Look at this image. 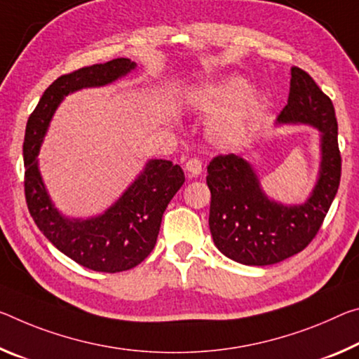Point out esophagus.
<instances>
[{
	"instance_id": "34e87169",
	"label": "esophagus",
	"mask_w": 359,
	"mask_h": 359,
	"mask_svg": "<svg viewBox=\"0 0 359 359\" xmlns=\"http://www.w3.org/2000/svg\"><path fill=\"white\" fill-rule=\"evenodd\" d=\"M185 170L189 172L191 177H198L203 172V163L200 158H190L189 161L185 163Z\"/></svg>"
}]
</instances>
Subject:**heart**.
Here are the masks:
<instances>
[{"label":"heart","instance_id":"b5f03b06","mask_svg":"<svg viewBox=\"0 0 359 359\" xmlns=\"http://www.w3.org/2000/svg\"><path fill=\"white\" fill-rule=\"evenodd\" d=\"M244 93H246V84H244L243 81H233L230 84H226L225 88L212 90L206 100V107L214 108L215 105H222L231 99L240 97V95H243ZM240 129H241V124H240V121H238V118H235V116L224 119V121L219 123V128H217L219 134L225 139H230L231 135L240 133Z\"/></svg>","mask_w":359,"mask_h":359}]
</instances>
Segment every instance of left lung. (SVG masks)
Segmentation results:
<instances>
[{
	"instance_id": "1",
	"label": "left lung",
	"mask_w": 359,
	"mask_h": 359,
	"mask_svg": "<svg viewBox=\"0 0 359 359\" xmlns=\"http://www.w3.org/2000/svg\"><path fill=\"white\" fill-rule=\"evenodd\" d=\"M276 123L309 124L321 134L320 174L304 204L286 206L270 200L243 156L219 155L208 166L210 235L222 254L244 265H273L304 251L339 190L342 158L332 100L302 68H291L287 105Z\"/></svg>"
}]
</instances>
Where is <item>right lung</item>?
<instances>
[{
  "label": "right lung",
  "mask_w": 359,
  "mask_h": 359,
  "mask_svg": "<svg viewBox=\"0 0 359 359\" xmlns=\"http://www.w3.org/2000/svg\"><path fill=\"white\" fill-rule=\"evenodd\" d=\"M134 68L135 62L129 59H113L62 75L44 90L27 121L24 184L30 215L60 252L94 271H126L149 257L156 244L164 210L184 185V170L168 159H150L139 177L104 214L90 219H68L50 201L36 156L50 119L65 95L83 88L105 86Z\"/></svg>",
  "instance_id": "obj_1"
}]
</instances>
